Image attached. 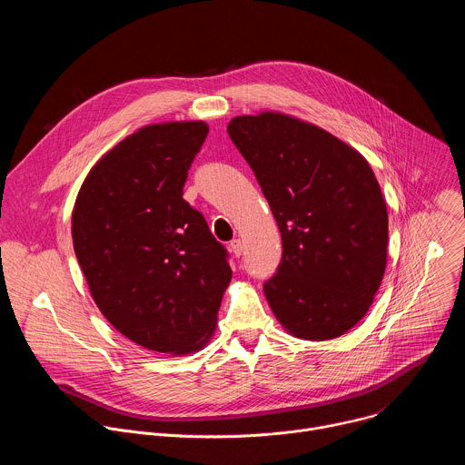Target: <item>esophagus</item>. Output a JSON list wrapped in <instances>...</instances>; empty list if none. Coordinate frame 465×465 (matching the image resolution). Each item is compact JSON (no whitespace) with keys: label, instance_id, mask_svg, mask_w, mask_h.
Returning a JSON list of instances; mask_svg holds the SVG:
<instances>
[{"label":"esophagus","instance_id":"1","mask_svg":"<svg viewBox=\"0 0 465 465\" xmlns=\"http://www.w3.org/2000/svg\"><path fill=\"white\" fill-rule=\"evenodd\" d=\"M230 250H232V253H233L235 257H241V255H242V241H241V239H233V241L230 242Z\"/></svg>","mask_w":465,"mask_h":465}]
</instances>
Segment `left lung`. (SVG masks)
I'll return each mask as SVG.
<instances>
[{"label": "left lung", "mask_w": 465, "mask_h": 465, "mask_svg": "<svg viewBox=\"0 0 465 465\" xmlns=\"http://www.w3.org/2000/svg\"><path fill=\"white\" fill-rule=\"evenodd\" d=\"M228 134L252 167L282 233L264 296L289 335L337 339L381 287L388 212L366 158L327 130L282 112L237 115Z\"/></svg>", "instance_id": "obj_1"}]
</instances>
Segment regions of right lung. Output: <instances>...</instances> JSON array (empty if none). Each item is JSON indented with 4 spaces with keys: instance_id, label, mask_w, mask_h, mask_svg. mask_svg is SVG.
<instances>
[{
    "instance_id": "right-lung-1",
    "label": "right lung",
    "mask_w": 465,
    "mask_h": 465,
    "mask_svg": "<svg viewBox=\"0 0 465 465\" xmlns=\"http://www.w3.org/2000/svg\"><path fill=\"white\" fill-rule=\"evenodd\" d=\"M208 130L204 121L138 128L97 160L74 206L94 302L121 335L158 353L203 350L232 280L224 246L182 198Z\"/></svg>"
}]
</instances>
